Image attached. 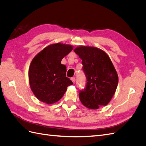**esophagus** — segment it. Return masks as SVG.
I'll return each mask as SVG.
<instances>
[{
  "instance_id": "34e87169",
  "label": "esophagus",
  "mask_w": 146,
  "mask_h": 146,
  "mask_svg": "<svg viewBox=\"0 0 146 146\" xmlns=\"http://www.w3.org/2000/svg\"><path fill=\"white\" fill-rule=\"evenodd\" d=\"M70 80H72V82L73 83H75V82H76V78H75V77H72L71 78H70Z\"/></svg>"
}]
</instances>
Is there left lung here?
Wrapping results in <instances>:
<instances>
[{
  "label": "left lung",
  "instance_id": "1",
  "mask_svg": "<svg viewBox=\"0 0 146 146\" xmlns=\"http://www.w3.org/2000/svg\"><path fill=\"white\" fill-rule=\"evenodd\" d=\"M74 52L82 60L86 77L85 88L79 92V98L86 107L96 110L106 106L116 90L118 76L108 55L99 48L80 46Z\"/></svg>",
  "mask_w": 146,
  "mask_h": 146
}]
</instances>
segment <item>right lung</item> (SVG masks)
Returning a JSON list of instances; mask_svg holds the SVG:
<instances>
[{"instance_id": "obj_1", "label": "right lung", "mask_w": 146, "mask_h": 146, "mask_svg": "<svg viewBox=\"0 0 146 146\" xmlns=\"http://www.w3.org/2000/svg\"><path fill=\"white\" fill-rule=\"evenodd\" d=\"M73 49L71 45L56 43L48 46L35 56L30 63V88L40 101L54 104L61 99L67 87L73 84L66 77V66L61 64Z\"/></svg>"}]
</instances>
